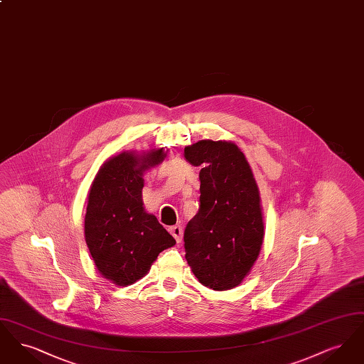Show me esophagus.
<instances>
[{"instance_id": "esophagus-1", "label": "esophagus", "mask_w": 364, "mask_h": 364, "mask_svg": "<svg viewBox=\"0 0 364 364\" xmlns=\"http://www.w3.org/2000/svg\"><path fill=\"white\" fill-rule=\"evenodd\" d=\"M169 232H171V235L173 236L174 240H176V242H181V236H183V229H181V226H171V228H169Z\"/></svg>"}]
</instances>
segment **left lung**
<instances>
[{"instance_id":"1","label":"left lung","mask_w":364,"mask_h":364,"mask_svg":"<svg viewBox=\"0 0 364 364\" xmlns=\"http://www.w3.org/2000/svg\"><path fill=\"white\" fill-rule=\"evenodd\" d=\"M184 156L202 166L199 210L184 230L186 259L205 287L232 289L250 273L263 242L258 186L232 141L200 140Z\"/></svg>"}]
</instances>
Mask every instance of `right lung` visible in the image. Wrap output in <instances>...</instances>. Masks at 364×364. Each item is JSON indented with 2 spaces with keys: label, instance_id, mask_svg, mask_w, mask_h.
<instances>
[{
  "label": "right lung",
  "instance_id": "obj_1",
  "mask_svg": "<svg viewBox=\"0 0 364 364\" xmlns=\"http://www.w3.org/2000/svg\"><path fill=\"white\" fill-rule=\"evenodd\" d=\"M164 158V149L147 156L122 153L105 162L90 188L87 247L100 273L116 285L138 281L159 252L176 244L156 215L144 211L141 202V176Z\"/></svg>",
  "mask_w": 364,
  "mask_h": 364
}]
</instances>
